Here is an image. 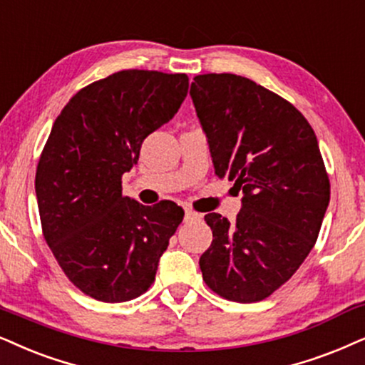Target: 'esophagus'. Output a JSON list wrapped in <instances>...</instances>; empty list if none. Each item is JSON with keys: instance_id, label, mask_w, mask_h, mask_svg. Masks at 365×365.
<instances>
[{"instance_id": "34e87169", "label": "esophagus", "mask_w": 365, "mask_h": 365, "mask_svg": "<svg viewBox=\"0 0 365 365\" xmlns=\"http://www.w3.org/2000/svg\"><path fill=\"white\" fill-rule=\"evenodd\" d=\"M201 220V215H197V212H194L191 210H186V212H184V221H200Z\"/></svg>"}]
</instances>
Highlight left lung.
Returning a JSON list of instances; mask_svg holds the SVG:
<instances>
[{
    "instance_id": "left-lung-1",
    "label": "left lung",
    "mask_w": 365,
    "mask_h": 365,
    "mask_svg": "<svg viewBox=\"0 0 365 365\" xmlns=\"http://www.w3.org/2000/svg\"><path fill=\"white\" fill-rule=\"evenodd\" d=\"M189 96L215 173L243 192L233 223L205 216L212 241L202 280L228 300L259 302L290 280L319 236L330 182L317 135L290 102L240 75H197Z\"/></svg>"
}]
</instances>
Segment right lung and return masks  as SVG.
Wrapping results in <instances>:
<instances>
[{"label": "right lung", "mask_w": 365, "mask_h": 365, "mask_svg": "<svg viewBox=\"0 0 365 365\" xmlns=\"http://www.w3.org/2000/svg\"><path fill=\"white\" fill-rule=\"evenodd\" d=\"M186 73L122 70L70 98L36 168L41 228L68 280L102 302H127L153 285L184 211L122 196L150 132L187 96Z\"/></svg>", "instance_id": "add662e5"}]
</instances>
